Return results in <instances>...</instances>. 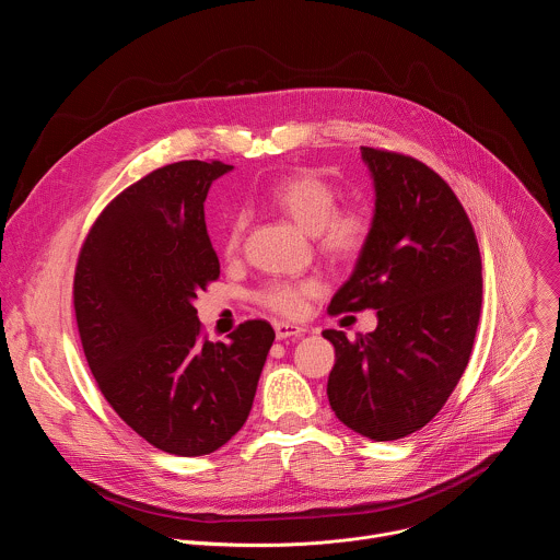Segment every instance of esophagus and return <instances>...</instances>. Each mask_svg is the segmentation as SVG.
I'll use <instances>...</instances> for the list:
<instances>
[{
	"label": "esophagus",
	"instance_id": "obj_1",
	"mask_svg": "<svg viewBox=\"0 0 560 560\" xmlns=\"http://www.w3.org/2000/svg\"><path fill=\"white\" fill-rule=\"evenodd\" d=\"M276 338L278 340H300L302 335H304V330L306 328H302V326H298V324H289V322H276Z\"/></svg>",
	"mask_w": 560,
	"mask_h": 560
}]
</instances>
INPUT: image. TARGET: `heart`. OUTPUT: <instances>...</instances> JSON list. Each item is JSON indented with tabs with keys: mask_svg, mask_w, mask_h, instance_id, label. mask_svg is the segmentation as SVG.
Masks as SVG:
<instances>
[{
	"mask_svg": "<svg viewBox=\"0 0 560 560\" xmlns=\"http://www.w3.org/2000/svg\"><path fill=\"white\" fill-rule=\"evenodd\" d=\"M267 207L280 211L293 220L300 230L313 236L315 247L322 256L332 262L355 260L371 236V220L358 207H338L340 191L324 176L313 172H300L284 176L269 185L262 194ZM247 232V213L238 211L232 215L222 236V252L234 258ZM319 291L317 278L302 280H273L258 291V302L280 315H298L304 300Z\"/></svg>",
	"mask_w": 560,
	"mask_h": 560,
	"instance_id": "obj_1",
	"label": "heart"
}]
</instances>
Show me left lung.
Segmentation results:
<instances>
[{
	"mask_svg": "<svg viewBox=\"0 0 560 560\" xmlns=\"http://www.w3.org/2000/svg\"><path fill=\"white\" fill-rule=\"evenodd\" d=\"M375 187L371 236L328 313L377 311V328L335 349L326 395L351 430L395 441L423 428L462 380L481 315L472 222L436 172L412 156L362 148Z\"/></svg>",
	"mask_w": 560,
	"mask_h": 560,
	"instance_id": "left-lung-1",
	"label": "left lung"
}]
</instances>
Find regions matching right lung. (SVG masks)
<instances>
[{
	"mask_svg": "<svg viewBox=\"0 0 560 560\" xmlns=\"http://www.w3.org/2000/svg\"><path fill=\"white\" fill-rule=\"evenodd\" d=\"M220 161L154 170L112 200L74 271L88 366L117 415L154 448L202 457L247 421L276 332L247 319L230 342L202 338L194 300L220 276L205 198Z\"/></svg>",
	"mask_w": 560,
	"mask_h": 560,
	"instance_id": "1",
	"label": "right lung"
}]
</instances>
